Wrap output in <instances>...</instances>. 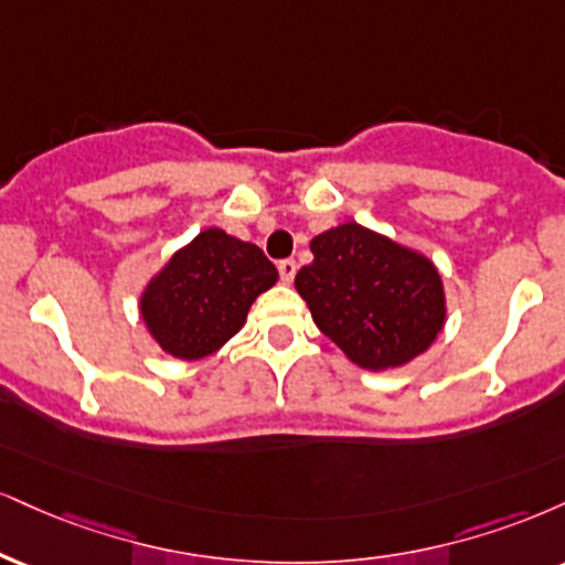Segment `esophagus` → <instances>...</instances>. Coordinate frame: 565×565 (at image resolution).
Wrapping results in <instances>:
<instances>
[{
    "label": "esophagus",
    "mask_w": 565,
    "mask_h": 565,
    "mask_svg": "<svg viewBox=\"0 0 565 565\" xmlns=\"http://www.w3.org/2000/svg\"><path fill=\"white\" fill-rule=\"evenodd\" d=\"M295 274H297V263L295 260H281V263H278V276H281L284 284L295 281Z\"/></svg>",
    "instance_id": "34e87169"
}]
</instances>
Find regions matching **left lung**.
I'll return each mask as SVG.
<instances>
[{
	"instance_id": "obj_1",
	"label": "left lung",
	"mask_w": 565,
	"mask_h": 565,
	"mask_svg": "<svg viewBox=\"0 0 565 565\" xmlns=\"http://www.w3.org/2000/svg\"><path fill=\"white\" fill-rule=\"evenodd\" d=\"M310 253L295 287L318 329L352 363L399 369L431 348L447 305L429 257L352 221L318 234Z\"/></svg>"
}]
</instances>
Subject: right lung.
<instances>
[{
	"label": "right lung",
	"instance_id": "1",
	"mask_svg": "<svg viewBox=\"0 0 565 565\" xmlns=\"http://www.w3.org/2000/svg\"><path fill=\"white\" fill-rule=\"evenodd\" d=\"M276 278V265L257 244L205 228L149 278L139 300L141 321L168 355L207 358L242 329Z\"/></svg>",
	"mask_w": 565,
	"mask_h": 565
}]
</instances>
